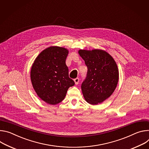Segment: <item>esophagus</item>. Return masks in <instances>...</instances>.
<instances>
[{
	"mask_svg": "<svg viewBox=\"0 0 149 149\" xmlns=\"http://www.w3.org/2000/svg\"><path fill=\"white\" fill-rule=\"evenodd\" d=\"M74 83H75L76 85H78L79 82V78L77 77V78L74 79Z\"/></svg>",
	"mask_w": 149,
	"mask_h": 149,
	"instance_id": "esophagus-1",
	"label": "esophagus"
}]
</instances>
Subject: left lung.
Listing matches in <instances>:
<instances>
[{
    "mask_svg": "<svg viewBox=\"0 0 149 149\" xmlns=\"http://www.w3.org/2000/svg\"><path fill=\"white\" fill-rule=\"evenodd\" d=\"M79 54L88 68L86 79L81 88L87 102L101 104L114 92L118 84L119 72L113 58L102 49H80Z\"/></svg>",
    "mask_w": 149,
    "mask_h": 149,
    "instance_id": "8db88e82",
    "label": "left lung"
}]
</instances>
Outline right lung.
Masks as SVG:
<instances>
[{"instance_id":"obj_1","label":"right lung","mask_w":149,"mask_h":149,"mask_svg":"<svg viewBox=\"0 0 149 149\" xmlns=\"http://www.w3.org/2000/svg\"><path fill=\"white\" fill-rule=\"evenodd\" d=\"M69 51L66 48L52 46L37 56L31 70L33 88L42 101L49 105L61 102L68 89L74 81L69 77L65 59Z\"/></svg>"}]
</instances>
